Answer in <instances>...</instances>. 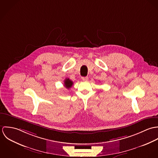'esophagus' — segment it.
<instances>
[{
    "label": "esophagus",
    "instance_id": "1",
    "mask_svg": "<svg viewBox=\"0 0 158 158\" xmlns=\"http://www.w3.org/2000/svg\"><path fill=\"white\" fill-rule=\"evenodd\" d=\"M81 79H82L83 81H87V80H88V77H83L81 78Z\"/></svg>",
    "mask_w": 158,
    "mask_h": 158
}]
</instances>
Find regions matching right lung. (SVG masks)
I'll return each mask as SVG.
<instances>
[{
	"instance_id": "obj_1",
	"label": "right lung",
	"mask_w": 158,
	"mask_h": 158,
	"mask_svg": "<svg viewBox=\"0 0 158 158\" xmlns=\"http://www.w3.org/2000/svg\"><path fill=\"white\" fill-rule=\"evenodd\" d=\"M64 86L66 88L69 89V88H70L72 86L73 81H71L69 78H66L64 80Z\"/></svg>"
}]
</instances>
